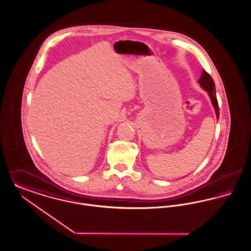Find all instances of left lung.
I'll list each match as a JSON object with an SVG mask.
<instances>
[{
	"label": "left lung",
	"mask_w": 251,
	"mask_h": 251,
	"mask_svg": "<svg viewBox=\"0 0 251 251\" xmlns=\"http://www.w3.org/2000/svg\"><path fill=\"white\" fill-rule=\"evenodd\" d=\"M199 83L200 86L202 87L205 91H207L208 93V95L211 99L212 104L215 108L216 111L217 118L219 120V104H218V100L216 97V90H215V83L213 81L212 78L210 77V75L207 73V71L204 69L201 78H199Z\"/></svg>",
	"instance_id": "obj_1"
}]
</instances>
